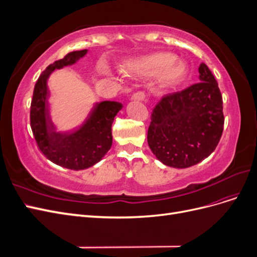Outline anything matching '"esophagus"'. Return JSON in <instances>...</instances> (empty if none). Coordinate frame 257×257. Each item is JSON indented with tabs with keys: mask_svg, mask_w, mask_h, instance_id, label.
<instances>
[{
	"mask_svg": "<svg viewBox=\"0 0 257 257\" xmlns=\"http://www.w3.org/2000/svg\"><path fill=\"white\" fill-rule=\"evenodd\" d=\"M131 99L133 100H137V102H143V100L146 99V94L144 92H136L135 94H133Z\"/></svg>",
	"mask_w": 257,
	"mask_h": 257,
	"instance_id": "1",
	"label": "esophagus"
}]
</instances>
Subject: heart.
Returning <instances> with one entry per match:
<instances>
[{"label":"heart","mask_w":257,"mask_h":257,"mask_svg":"<svg viewBox=\"0 0 257 257\" xmlns=\"http://www.w3.org/2000/svg\"><path fill=\"white\" fill-rule=\"evenodd\" d=\"M121 72L128 76L149 78L158 76L157 87L161 91L174 89L181 84L189 74L184 61L169 52H157L131 60L122 65Z\"/></svg>","instance_id":"obj_1"}]
</instances>
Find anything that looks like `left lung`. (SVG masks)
Instances as JSON below:
<instances>
[{
	"label": "left lung",
	"mask_w": 257,
	"mask_h": 257,
	"mask_svg": "<svg viewBox=\"0 0 257 257\" xmlns=\"http://www.w3.org/2000/svg\"><path fill=\"white\" fill-rule=\"evenodd\" d=\"M199 81L163 97L151 113L148 145L163 164L188 168L208 158L224 126L223 100L209 67H198Z\"/></svg>",
	"instance_id": "1"
}]
</instances>
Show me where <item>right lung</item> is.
Listing matches in <instances>:
<instances>
[{"mask_svg":"<svg viewBox=\"0 0 257 257\" xmlns=\"http://www.w3.org/2000/svg\"><path fill=\"white\" fill-rule=\"evenodd\" d=\"M87 52V49L69 52L46 68L36 81L31 103V128L40 150L54 164L72 170L95 165L109 151L112 122L123 107L111 100L96 103L78 128L65 133L57 132L50 118L48 78L53 71L75 64Z\"/></svg>","mask_w":257,"mask_h":257,"instance_id":"add662e5","label":"right lung"}]
</instances>
